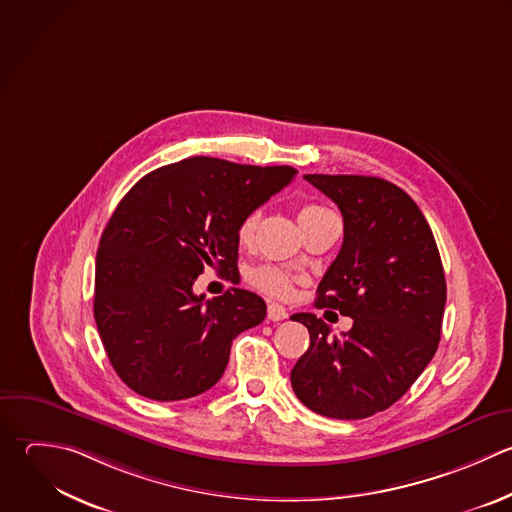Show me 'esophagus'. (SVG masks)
<instances>
[{
    "label": "esophagus",
    "instance_id": "obj_1",
    "mask_svg": "<svg viewBox=\"0 0 512 512\" xmlns=\"http://www.w3.org/2000/svg\"><path fill=\"white\" fill-rule=\"evenodd\" d=\"M287 317H289V313H287V309L283 305L269 303V307H267V319L269 321H283Z\"/></svg>",
    "mask_w": 512,
    "mask_h": 512
}]
</instances>
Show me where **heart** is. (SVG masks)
<instances>
[{"label": "heart", "mask_w": 512, "mask_h": 512, "mask_svg": "<svg viewBox=\"0 0 512 512\" xmlns=\"http://www.w3.org/2000/svg\"><path fill=\"white\" fill-rule=\"evenodd\" d=\"M323 213H329V209L321 207V205H303L301 211H299V221L303 219H311V217H317V215H323ZM259 221H261V209H251L237 225V241L239 245L247 247L253 243L255 239V233H257V227H259ZM249 283L269 295V297H277V299H283V297H289L291 295V289H293V277L289 275V271L277 267V265H259L255 269L249 271L247 275Z\"/></svg>", "instance_id": "1"}]
</instances>
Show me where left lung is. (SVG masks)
Masks as SVG:
<instances>
[{
	"instance_id": "obj_1",
	"label": "left lung",
	"mask_w": 512,
	"mask_h": 512,
	"mask_svg": "<svg viewBox=\"0 0 512 512\" xmlns=\"http://www.w3.org/2000/svg\"><path fill=\"white\" fill-rule=\"evenodd\" d=\"M337 203L339 255L315 307L353 319L343 337L313 313L291 319L311 345L291 371L297 399L329 419H367L397 403L437 353L447 283L433 231L397 185L365 175H305Z\"/></svg>"
}]
</instances>
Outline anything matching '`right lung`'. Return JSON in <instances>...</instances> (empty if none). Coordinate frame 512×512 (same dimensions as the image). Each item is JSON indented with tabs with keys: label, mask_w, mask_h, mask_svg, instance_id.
Here are the masks:
<instances>
[{
	"label": "right lung",
	"mask_w": 512,
	"mask_h": 512,
	"mask_svg": "<svg viewBox=\"0 0 512 512\" xmlns=\"http://www.w3.org/2000/svg\"><path fill=\"white\" fill-rule=\"evenodd\" d=\"M295 173L189 157L147 173L119 201L97 249L93 315L131 391L183 401L221 379L233 339L259 325L267 305L245 289L205 301L193 283L205 267L237 271L239 221Z\"/></svg>",
	"instance_id": "obj_1"
}]
</instances>
